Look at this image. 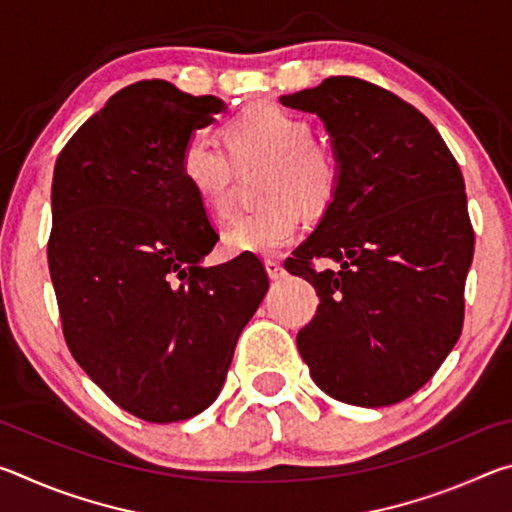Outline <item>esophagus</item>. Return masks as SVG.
Instances as JSON below:
<instances>
[{
	"label": "esophagus",
	"instance_id": "obj_1",
	"mask_svg": "<svg viewBox=\"0 0 512 512\" xmlns=\"http://www.w3.org/2000/svg\"><path fill=\"white\" fill-rule=\"evenodd\" d=\"M266 273L271 280H280V277L287 275V271H284V266L280 262H275V259H266Z\"/></svg>",
	"mask_w": 512,
	"mask_h": 512
}]
</instances>
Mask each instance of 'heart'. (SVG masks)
Instances as JSON below:
<instances>
[{
    "mask_svg": "<svg viewBox=\"0 0 512 512\" xmlns=\"http://www.w3.org/2000/svg\"><path fill=\"white\" fill-rule=\"evenodd\" d=\"M225 142L237 164L271 162L264 198L257 212L237 216L223 232L228 255L273 257L298 237L302 214L325 210L339 185V162L325 144L311 140V126L277 106H253L225 126ZM180 171L187 187L214 214L230 210L232 161L210 133L187 142Z\"/></svg>",
    "mask_w": 512,
    "mask_h": 512,
    "instance_id": "heart-1",
    "label": "heart"
}]
</instances>
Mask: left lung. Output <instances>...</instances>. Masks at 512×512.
I'll return each instance as SVG.
<instances>
[{"label": "left lung", "instance_id": "1", "mask_svg": "<svg viewBox=\"0 0 512 512\" xmlns=\"http://www.w3.org/2000/svg\"><path fill=\"white\" fill-rule=\"evenodd\" d=\"M280 103L323 121L339 162L332 201L284 262L320 298L298 350L334 400L397 404L463 329L474 232L461 169L431 121L379 85L329 76ZM311 258L337 268L316 272Z\"/></svg>", "mask_w": 512, "mask_h": 512}]
</instances>
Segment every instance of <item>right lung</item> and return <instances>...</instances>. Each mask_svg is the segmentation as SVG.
Instances as JSON below:
<instances>
[{
  "instance_id": "add662e5",
  "label": "right lung",
  "mask_w": 512,
  "mask_h": 512,
  "mask_svg": "<svg viewBox=\"0 0 512 512\" xmlns=\"http://www.w3.org/2000/svg\"><path fill=\"white\" fill-rule=\"evenodd\" d=\"M225 110L169 81L133 83L54 167L47 253L67 348L146 422L194 418L219 397L268 291L255 255L203 266L219 235L180 171L187 142Z\"/></svg>"
}]
</instances>
